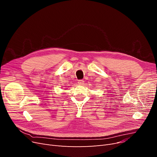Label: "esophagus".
Here are the masks:
<instances>
[{
    "label": "esophagus",
    "instance_id": "obj_1",
    "mask_svg": "<svg viewBox=\"0 0 157 157\" xmlns=\"http://www.w3.org/2000/svg\"><path fill=\"white\" fill-rule=\"evenodd\" d=\"M84 82V80H78V84H80V85L83 84Z\"/></svg>",
    "mask_w": 157,
    "mask_h": 157
}]
</instances>
